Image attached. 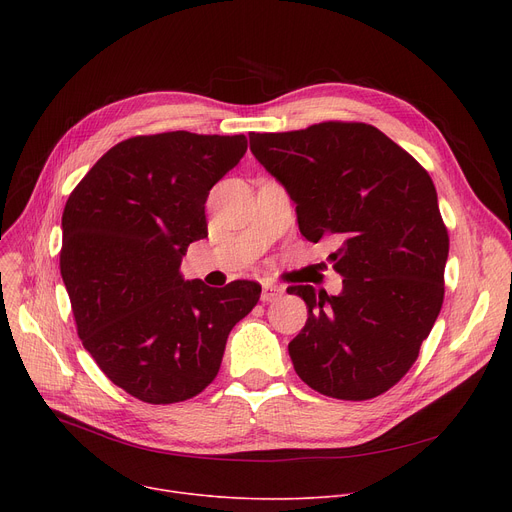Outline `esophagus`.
<instances>
[{"instance_id":"1","label":"esophagus","mask_w":512,"mask_h":512,"mask_svg":"<svg viewBox=\"0 0 512 512\" xmlns=\"http://www.w3.org/2000/svg\"><path fill=\"white\" fill-rule=\"evenodd\" d=\"M284 294V288L280 284H274V282H263V294H261V301L265 303H274L278 301Z\"/></svg>"}]
</instances>
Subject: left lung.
<instances>
[{"label": "left lung", "mask_w": 512, "mask_h": 512, "mask_svg": "<svg viewBox=\"0 0 512 512\" xmlns=\"http://www.w3.org/2000/svg\"><path fill=\"white\" fill-rule=\"evenodd\" d=\"M251 151L297 203L301 234L332 240L338 297L288 286L307 324L288 344L299 378L319 394L369 400L405 378L444 303L448 230L419 161L363 122L249 132Z\"/></svg>", "instance_id": "obj_1"}]
</instances>
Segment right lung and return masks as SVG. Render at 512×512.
<instances>
[{"label":"right lung","mask_w":512,"mask_h":512,"mask_svg":"<svg viewBox=\"0 0 512 512\" xmlns=\"http://www.w3.org/2000/svg\"><path fill=\"white\" fill-rule=\"evenodd\" d=\"M247 151L245 134H139L107 151L70 193L60 272L78 338L130 396L172 405L220 371L230 330L261 286L186 282L180 263L207 236L211 186Z\"/></svg>","instance_id":"obj_1"}]
</instances>
